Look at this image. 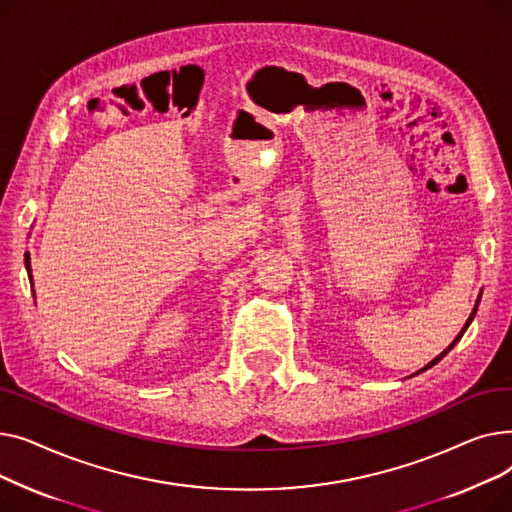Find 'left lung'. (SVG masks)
I'll return each mask as SVG.
<instances>
[{
  "instance_id": "left-lung-1",
  "label": "left lung",
  "mask_w": 512,
  "mask_h": 512,
  "mask_svg": "<svg viewBox=\"0 0 512 512\" xmlns=\"http://www.w3.org/2000/svg\"><path fill=\"white\" fill-rule=\"evenodd\" d=\"M479 301H481V292H479V297H477V301H475V307H473V311H471V315H469V319H467V321H465V326H463V330H461V332H459V336H456V338H454V340H452V342H450V344H448V348H444V351H442V353H440V355H438V357H436V359H434V361H429V363H427V365H425V367H423V369H419V371H417V373H423V371H425V369H429V367H434V365H436V363H438V361H440V359H442V357H444V355H446V353H448V351H450V348H452V346H454V344H456V342H459V340H461V338H463V334H465V332H467V328H469V326H471V321H473V317H475V313H477V307H479ZM417 373H413V375H417Z\"/></svg>"
}]
</instances>
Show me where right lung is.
Returning <instances> with one entry per match:
<instances>
[{
	"label": "right lung",
	"instance_id": "add662e5",
	"mask_svg": "<svg viewBox=\"0 0 512 512\" xmlns=\"http://www.w3.org/2000/svg\"><path fill=\"white\" fill-rule=\"evenodd\" d=\"M24 263H26V272H29V278H31V282H33V276H31V257H29V255L24 257Z\"/></svg>",
	"mask_w": 512,
	"mask_h": 512
}]
</instances>
